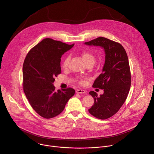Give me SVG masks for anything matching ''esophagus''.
<instances>
[{"label": "esophagus", "instance_id": "34e87169", "mask_svg": "<svg viewBox=\"0 0 154 154\" xmlns=\"http://www.w3.org/2000/svg\"><path fill=\"white\" fill-rule=\"evenodd\" d=\"M75 93H77V94H84V93H86V91L84 90H76V91H75Z\"/></svg>", "mask_w": 154, "mask_h": 154}]
</instances>
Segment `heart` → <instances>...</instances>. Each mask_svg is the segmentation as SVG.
<instances>
[{
	"label": "heart",
	"mask_w": 154,
	"mask_h": 154,
	"mask_svg": "<svg viewBox=\"0 0 154 154\" xmlns=\"http://www.w3.org/2000/svg\"><path fill=\"white\" fill-rule=\"evenodd\" d=\"M82 57L83 60V61L85 62V64H86L88 63H92L94 64V61H95V58L91 54H90L89 52H85L82 53ZM69 61V57H68L66 58L63 61V68H66L68 67ZM81 83H83V82L81 81Z\"/></svg>",
	"instance_id": "obj_1"
}]
</instances>
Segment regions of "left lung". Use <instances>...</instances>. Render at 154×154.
<instances>
[{"mask_svg":"<svg viewBox=\"0 0 154 154\" xmlns=\"http://www.w3.org/2000/svg\"><path fill=\"white\" fill-rule=\"evenodd\" d=\"M85 45L99 46L105 52V63L102 73L94 80L93 86L103 90L98 96L89 93L94 99V105L88 109L94 117L105 119L116 114L125 101L131 85V75L127 53L119 43L99 37Z\"/></svg>","mask_w":154,"mask_h":154,"instance_id":"8db88e82","label":"left lung"}]
</instances>
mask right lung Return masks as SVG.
<instances>
[{
	"label": "right lung",
	"instance_id": "add662e5",
	"mask_svg": "<svg viewBox=\"0 0 154 154\" xmlns=\"http://www.w3.org/2000/svg\"><path fill=\"white\" fill-rule=\"evenodd\" d=\"M71 45L46 38L27 55L23 67V89L30 104L41 116L52 118L60 114L75 94L71 88L55 90V77L61 73V56Z\"/></svg>",
	"mask_w": 154,
	"mask_h": 154
}]
</instances>
